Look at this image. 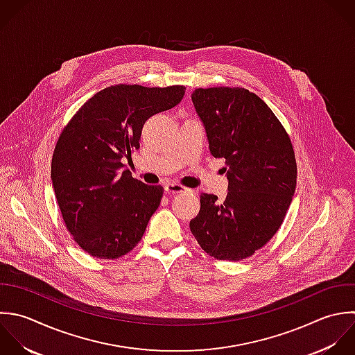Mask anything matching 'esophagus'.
<instances>
[{"label": "esophagus", "mask_w": 355, "mask_h": 355, "mask_svg": "<svg viewBox=\"0 0 355 355\" xmlns=\"http://www.w3.org/2000/svg\"><path fill=\"white\" fill-rule=\"evenodd\" d=\"M164 191L166 193H170V195H174V193H181V192H188L189 189L180 185V184H174V182H168L164 185Z\"/></svg>", "instance_id": "esophagus-1"}]
</instances>
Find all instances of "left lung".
<instances>
[{"label": "left lung", "instance_id": "1", "mask_svg": "<svg viewBox=\"0 0 355 355\" xmlns=\"http://www.w3.org/2000/svg\"><path fill=\"white\" fill-rule=\"evenodd\" d=\"M195 109L214 157H224V202L200 193L191 232L217 260H245L282 225L296 189L297 164L282 123L254 92L241 87L196 88Z\"/></svg>", "mask_w": 355, "mask_h": 355}]
</instances>
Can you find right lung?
<instances>
[{"label":"right lung","instance_id":"obj_1","mask_svg":"<svg viewBox=\"0 0 355 355\" xmlns=\"http://www.w3.org/2000/svg\"><path fill=\"white\" fill-rule=\"evenodd\" d=\"M184 94V85H110L62 130L51 180L67 231L89 256L114 260L142 239L163 187L132 178L123 162L139 148L145 121L178 105Z\"/></svg>","mask_w":355,"mask_h":355}]
</instances>
